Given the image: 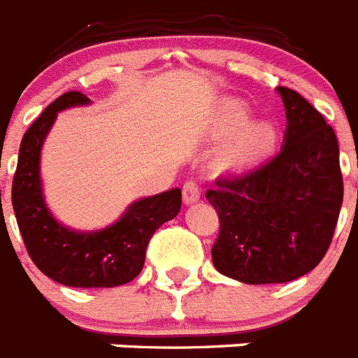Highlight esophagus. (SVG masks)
<instances>
[{
    "label": "esophagus",
    "mask_w": 358,
    "mask_h": 358,
    "mask_svg": "<svg viewBox=\"0 0 358 358\" xmlns=\"http://www.w3.org/2000/svg\"><path fill=\"white\" fill-rule=\"evenodd\" d=\"M201 197V185L197 181H186L182 186V199L186 204H192Z\"/></svg>",
    "instance_id": "obj_1"
}]
</instances>
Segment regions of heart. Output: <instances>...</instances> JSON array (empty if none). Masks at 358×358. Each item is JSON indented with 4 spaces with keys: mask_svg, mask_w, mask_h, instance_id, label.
Masks as SVG:
<instances>
[{
    "mask_svg": "<svg viewBox=\"0 0 358 358\" xmlns=\"http://www.w3.org/2000/svg\"><path fill=\"white\" fill-rule=\"evenodd\" d=\"M252 118V113L240 100H226L218 109L217 129L222 134L231 136L243 131ZM276 127L271 122H262L243 131L226 154V169L248 170L264 159L276 143Z\"/></svg>",
    "mask_w": 358,
    "mask_h": 358,
    "instance_id": "obj_1",
    "label": "heart"
}]
</instances>
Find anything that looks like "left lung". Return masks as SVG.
I'll return each instance as SVG.
<instances>
[{
	"instance_id": "8db88e82",
	"label": "left lung",
	"mask_w": 358,
	"mask_h": 358,
	"mask_svg": "<svg viewBox=\"0 0 358 358\" xmlns=\"http://www.w3.org/2000/svg\"><path fill=\"white\" fill-rule=\"evenodd\" d=\"M278 91L289 122L280 150L256 169L217 177L206 192L220 222L215 268L249 285L287 283L317 267L343 206L334 129L297 91Z\"/></svg>"
}]
</instances>
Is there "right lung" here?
Returning <instances> with one entry per match:
<instances>
[{
  "label": "right lung",
  "instance_id": "add662e5",
  "mask_svg": "<svg viewBox=\"0 0 358 358\" xmlns=\"http://www.w3.org/2000/svg\"><path fill=\"white\" fill-rule=\"evenodd\" d=\"M87 102L84 93L68 91L28 127L12 181V206L24 248L41 273L66 287L110 289L125 285L141 273L152 235L179 213L182 197L181 189L173 188L141 199L118 222L96 233H77L57 222L41 192V145L59 110Z\"/></svg>",
  "mask_w": 358,
  "mask_h": 358
}]
</instances>
